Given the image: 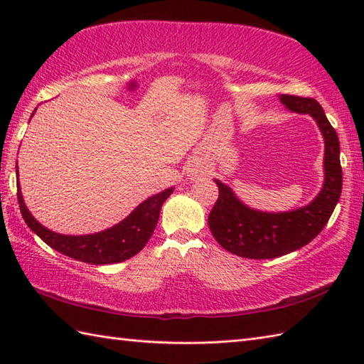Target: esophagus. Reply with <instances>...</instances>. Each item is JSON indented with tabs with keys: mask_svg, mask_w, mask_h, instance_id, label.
I'll return each instance as SVG.
<instances>
[{
	"mask_svg": "<svg viewBox=\"0 0 364 364\" xmlns=\"http://www.w3.org/2000/svg\"><path fill=\"white\" fill-rule=\"evenodd\" d=\"M203 164H202V162H196V166H194V172L196 173H202L203 172Z\"/></svg>",
	"mask_w": 364,
	"mask_h": 364,
	"instance_id": "34e87169",
	"label": "esophagus"
}]
</instances>
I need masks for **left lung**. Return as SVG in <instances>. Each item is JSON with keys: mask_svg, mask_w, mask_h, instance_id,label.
<instances>
[{"mask_svg": "<svg viewBox=\"0 0 364 364\" xmlns=\"http://www.w3.org/2000/svg\"><path fill=\"white\" fill-rule=\"evenodd\" d=\"M280 102L291 112L308 114L318 123L326 145L322 189L310 203L297 210L267 213L247 206L228 184L214 178L219 198L208 215V225L223 249L242 258L269 259L301 249L327 225L341 197L339 139L322 106L313 98L296 95H280Z\"/></svg>", "mask_w": 364, "mask_h": 364, "instance_id": "8db88e82", "label": "left lung"}]
</instances>
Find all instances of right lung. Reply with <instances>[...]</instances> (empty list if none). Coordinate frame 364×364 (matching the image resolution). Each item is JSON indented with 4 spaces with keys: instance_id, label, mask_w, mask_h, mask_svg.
I'll list each match as a JSON object with an SVG mask.
<instances>
[{
    "instance_id": "right-lung-1",
    "label": "right lung",
    "mask_w": 364,
    "mask_h": 364,
    "mask_svg": "<svg viewBox=\"0 0 364 364\" xmlns=\"http://www.w3.org/2000/svg\"><path fill=\"white\" fill-rule=\"evenodd\" d=\"M36 112V109H34ZM33 112V114H34ZM33 117V115H31ZM17 168V166H15ZM18 176V170H15ZM173 192V188L159 192L149 197L144 202L136 206L128 218L122 222L115 223L114 227L98 231L92 235H60L56 231H51L43 227L41 222L34 219V215L29 213L25 205V200L21 196L20 183L17 184V197L23 219L26 225L42 239L45 244H48L51 249L59 253L78 259L90 264H112V262H122L134 257L141 252L145 244L149 242L154 228L159 219L161 206L166 202L167 197Z\"/></svg>"
}]
</instances>
